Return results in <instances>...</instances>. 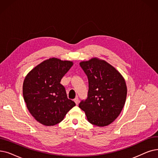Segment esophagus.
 Returning <instances> with one entry per match:
<instances>
[{"instance_id": "obj_1", "label": "esophagus", "mask_w": 158, "mask_h": 158, "mask_svg": "<svg viewBox=\"0 0 158 158\" xmlns=\"http://www.w3.org/2000/svg\"><path fill=\"white\" fill-rule=\"evenodd\" d=\"M74 101H75V104H76V105H78V103H79V98H78L77 97H76V98H75L74 99Z\"/></svg>"}]
</instances>
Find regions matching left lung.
I'll return each instance as SVG.
<instances>
[{"mask_svg": "<svg viewBox=\"0 0 158 158\" xmlns=\"http://www.w3.org/2000/svg\"><path fill=\"white\" fill-rule=\"evenodd\" d=\"M80 66L88 80L87 98L79 107L91 124L105 127L112 123L125 105L127 88L121 73L106 61L96 58Z\"/></svg>", "mask_w": 158, "mask_h": 158, "instance_id": "obj_1", "label": "left lung"}]
</instances>
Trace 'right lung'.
Listing matches in <instances>:
<instances>
[{"label":"right lung","instance_id":"right-lung-1","mask_svg":"<svg viewBox=\"0 0 158 158\" xmlns=\"http://www.w3.org/2000/svg\"><path fill=\"white\" fill-rule=\"evenodd\" d=\"M72 65L71 61L49 59L34 68L25 77L24 101L33 117L41 124H58L75 106L67 98L65 88L60 83Z\"/></svg>","mask_w":158,"mask_h":158}]
</instances>
